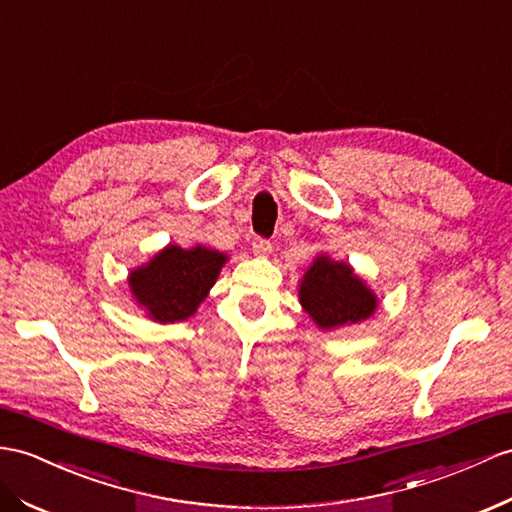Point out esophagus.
Segmentation results:
<instances>
[{"mask_svg":"<svg viewBox=\"0 0 512 512\" xmlns=\"http://www.w3.org/2000/svg\"><path fill=\"white\" fill-rule=\"evenodd\" d=\"M252 249H254V254L256 256H267V254H271V243L267 241V239H254L252 241Z\"/></svg>","mask_w":512,"mask_h":512,"instance_id":"esophagus-1","label":"esophagus"}]
</instances>
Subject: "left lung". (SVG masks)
Returning a JSON list of instances; mask_svg holds the SVG:
<instances>
[{
    "mask_svg": "<svg viewBox=\"0 0 512 512\" xmlns=\"http://www.w3.org/2000/svg\"><path fill=\"white\" fill-rule=\"evenodd\" d=\"M299 304L319 328L332 330L371 317L378 297L350 265L319 254L299 284Z\"/></svg>",
    "mask_w": 512,
    "mask_h": 512,
    "instance_id": "obj_1",
    "label": "left lung"
}]
</instances>
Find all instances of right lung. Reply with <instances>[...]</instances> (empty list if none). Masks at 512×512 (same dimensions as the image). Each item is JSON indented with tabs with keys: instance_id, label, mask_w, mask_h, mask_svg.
Masks as SVG:
<instances>
[{
	"instance_id": "add662e5",
	"label": "right lung",
	"mask_w": 512,
	"mask_h": 512,
	"mask_svg": "<svg viewBox=\"0 0 512 512\" xmlns=\"http://www.w3.org/2000/svg\"><path fill=\"white\" fill-rule=\"evenodd\" d=\"M226 260V254L204 245L191 249L167 245L147 265L134 269L128 284L136 304L152 319L184 321L204 302Z\"/></svg>"
}]
</instances>
